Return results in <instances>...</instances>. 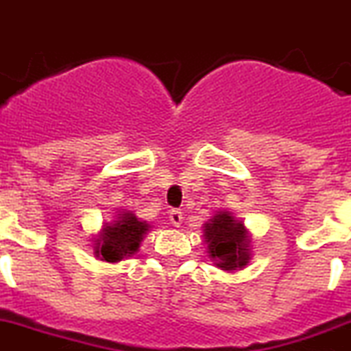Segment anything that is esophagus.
Segmentation results:
<instances>
[{"mask_svg":"<svg viewBox=\"0 0 351 351\" xmlns=\"http://www.w3.org/2000/svg\"><path fill=\"white\" fill-rule=\"evenodd\" d=\"M169 221H171L173 226L180 228L182 226V222H184V215H182L180 210H171V212H169Z\"/></svg>","mask_w":351,"mask_h":351,"instance_id":"esophagus-1","label":"esophagus"}]
</instances>
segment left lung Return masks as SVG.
I'll return each instance as SVG.
<instances>
[{"instance_id": "8db88e82", "label": "left lung", "mask_w": 351, "mask_h": 351, "mask_svg": "<svg viewBox=\"0 0 351 351\" xmlns=\"http://www.w3.org/2000/svg\"><path fill=\"white\" fill-rule=\"evenodd\" d=\"M203 237L210 260L224 272L242 270L251 261V233L228 210H221L203 224Z\"/></svg>"}]
</instances>
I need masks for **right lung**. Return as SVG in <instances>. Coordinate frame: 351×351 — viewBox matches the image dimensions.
<instances>
[{"label": "right lung", "instance_id": "1", "mask_svg": "<svg viewBox=\"0 0 351 351\" xmlns=\"http://www.w3.org/2000/svg\"><path fill=\"white\" fill-rule=\"evenodd\" d=\"M111 222H104L102 230L93 239V254L100 261L118 263L139 251L145 234L150 231V224L139 221L136 213L123 210Z\"/></svg>", "mask_w": 351, "mask_h": 351}]
</instances>
